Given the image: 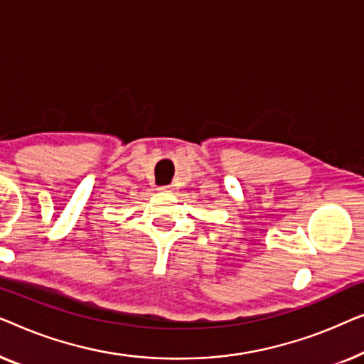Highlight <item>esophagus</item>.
Masks as SVG:
<instances>
[{
    "instance_id": "obj_1",
    "label": "esophagus",
    "mask_w": 364,
    "mask_h": 364,
    "mask_svg": "<svg viewBox=\"0 0 364 364\" xmlns=\"http://www.w3.org/2000/svg\"><path fill=\"white\" fill-rule=\"evenodd\" d=\"M158 189H160V191H170V186H160Z\"/></svg>"
}]
</instances>
